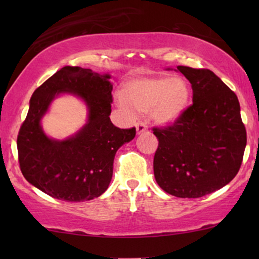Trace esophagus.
Listing matches in <instances>:
<instances>
[{"mask_svg": "<svg viewBox=\"0 0 259 259\" xmlns=\"http://www.w3.org/2000/svg\"><path fill=\"white\" fill-rule=\"evenodd\" d=\"M136 128H137V134H141V133H144V132H146L147 131V126H146V123L145 122H138L137 125H136Z\"/></svg>", "mask_w": 259, "mask_h": 259, "instance_id": "34e87169", "label": "esophagus"}]
</instances>
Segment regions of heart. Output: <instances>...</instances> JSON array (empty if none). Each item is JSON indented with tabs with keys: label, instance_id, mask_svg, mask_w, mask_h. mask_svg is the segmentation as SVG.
Segmentation results:
<instances>
[{
	"label": "heart",
	"instance_id": "b5f03b06",
	"mask_svg": "<svg viewBox=\"0 0 259 259\" xmlns=\"http://www.w3.org/2000/svg\"><path fill=\"white\" fill-rule=\"evenodd\" d=\"M122 97L116 99L120 107L127 112H151L152 118L160 125H171L182 118L190 102L191 90L180 76L155 75L137 77L123 84Z\"/></svg>",
	"mask_w": 259,
	"mask_h": 259
}]
</instances>
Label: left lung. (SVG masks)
Listing matches in <instances>:
<instances>
[{
	"instance_id": "left-lung-1",
	"label": "left lung",
	"mask_w": 259,
	"mask_h": 259,
	"mask_svg": "<svg viewBox=\"0 0 259 259\" xmlns=\"http://www.w3.org/2000/svg\"><path fill=\"white\" fill-rule=\"evenodd\" d=\"M177 69L192 86L193 104L173 125L153 128L159 141L154 177L172 196L199 198L224 187L238 173L246 131L238 98L213 72Z\"/></svg>"
}]
</instances>
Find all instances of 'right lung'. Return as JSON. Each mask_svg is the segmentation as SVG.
<instances>
[{
  "label": "right lung",
  "mask_w": 259,
  "mask_h": 259,
  "mask_svg": "<svg viewBox=\"0 0 259 259\" xmlns=\"http://www.w3.org/2000/svg\"><path fill=\"white\" fill-rule=\"evenodd\" d=\"M109 74L66 66L36 88L29 111L17 136L21 172L42 192L65 201L98 198L108 189L116 151L136 137L113 125V84ZM73 94L88 106L89 119L82 129L65 141L49 138L40 120L60 94Z\"/></svg>",
  "instance_id": "obj_1"
}]
</instances>
